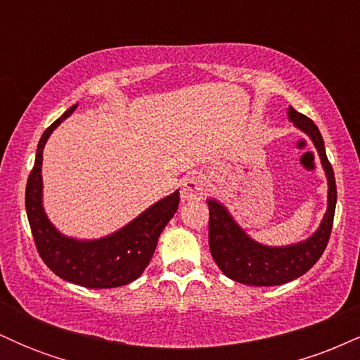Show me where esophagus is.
Here are the masks:
<instances>
[{
  "instance_id": "34e87169",
  "label": "esophagus",
  "mask_w": 360,
  "mask_h": 360,
  "mask_svg": "<svg viewBox=\"0 0 360 360\" xmlns=\"http://www.w3.org/2000/svg\"><path fill=\"white\" fill-rule=\"evenodd\" d=\"M205 194V181L200 176L186 177L181 184V198L183 201H198Z\"/></svg>"
}]
</instances>
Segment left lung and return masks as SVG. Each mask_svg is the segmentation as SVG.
I'll use <instances>...</instances> for the list:
<instances>
[{
    "instance_id": "8db88e82",
    "label": "left lung",
    "mask_w": 360,
    "mask_h": 360,
    "mask_svg": "<svg viewBox=\"0 0 360 360\" xmlns=\"http://www.w3.org/2000/svg\"><path fill=\"white\" fill-rule=\"evenodd\" d=\"M288 118L292 125L307 134L315 146L321 167L326 176V212L316 232L307 240L291 245H264L250 237L233 220L226 206L214 198L206 203L210 208V252L213 260L226 278L249 286H279L298 279L316 264L328 243L337 205V186L332 164L326 159V152L320 130L308 117L301 115L292 106L288 108Z\"/></svg>"
}]
</instances>
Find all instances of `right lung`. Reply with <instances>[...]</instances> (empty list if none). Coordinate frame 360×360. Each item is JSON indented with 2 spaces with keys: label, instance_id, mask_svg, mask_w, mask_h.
<instances>
[{
  "label": "right lung",
  "instance_id": "right-lung-1",
  "mask_svg": "<svg viewBox=\"0 0 360 360\" xmlns=\"http://www.w3.org/2000/svg\"><path fill=\"white\" fill-rule=\"evenodd\" d=\"M74 105L44 131L37 147L35 166L27 181L25 206L40 257L53 274L91 289L125 286L146 271L157 240L179 206V191L148 206L117 232L93 240L68 237L49 220L44 210V147L57 127L76 111Z\"/></svg>",
  "mask_w": 360,
  "mask_h": 360
}]
</instances>
